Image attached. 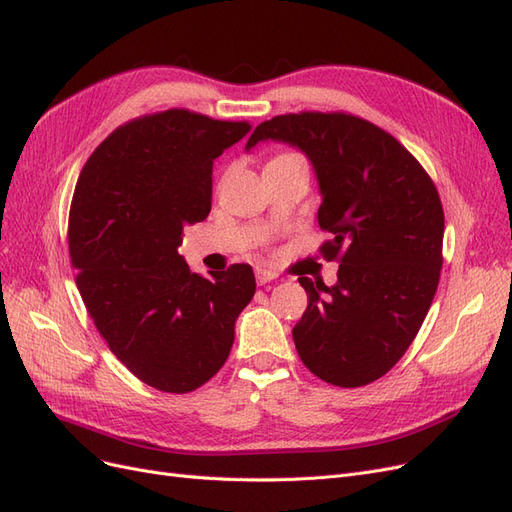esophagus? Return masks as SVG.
Here are the masks:
<instances>
[{"mask_svg": "<svg viewBox=\"0 0 512 512\" xmlns=\"http://www.w3.org/2000/svg\"><path fill=\"white\" fill-rule=\"evenodd\" d=\"M275 280H277V275H275L273 271H269V269H256V282H258L260 286L271 284V282H275Z\"/></svg>", "mask_w": 512, "mask_h": 512, "instance_id": "obj_1", "label": "esophagus"}]
</instances>
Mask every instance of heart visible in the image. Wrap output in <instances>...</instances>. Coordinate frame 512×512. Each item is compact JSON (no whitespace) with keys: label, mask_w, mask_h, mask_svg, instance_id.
Returning <instances> with one entry per match:
<instances>
[{"label":"heart","mask_w":512,"mask_h":512,"mask_svg":"<svg viewBox=\"0 0 512 512\" xmlns=\"http://www.w3.org/2000/svg\"><path fill=\"white\" fill-rule=\"evenodd\" d=\"M286 156H292V153H282V156H277V158H286Z\"/></svg>","instance_id":"1"}]
</instances>
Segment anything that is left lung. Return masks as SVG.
<instances>
[{"instance_id": "obj_1", "label": "left lung", "mask_w": 512, "mask_h": 512, "mask_svg": "<svg viewBox=\"0 0 512 512\" xmlns=\"http://www.w3.org/2000/svg\"><path fill=\"white\" fill-rule=\"evenodd\" d=\"M284 141L312 160L333 232L320 254L337 284L299 277L307 309L292 339L320 380L356 389L382 378L414 342L442 269L444 211L427 170L395 136L350 113H290L247 141Z\"/></svg>"}]
</instances>
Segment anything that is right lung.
<instances>
[{
    "mask_svg": "<svg viewBox=\"0 0 512 512\" xmlns=\"http://www.w3.org/2000/svg\"><path fill=\"white\" fill-rule=\"evenodd\" d=\"M250 130L188 108L143 115L106 136L76 181V286L111 352L158 391L190 393L218 374L256 292L250 265L207 280L177 252L183 228L211 211L213 160Z\"/></svg>",
    "mask_w": 512,
    "mask_h": 512,
    "instance_id": "1",
    "label": "right lung"
}]
</instances>
